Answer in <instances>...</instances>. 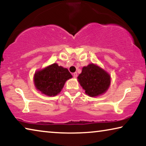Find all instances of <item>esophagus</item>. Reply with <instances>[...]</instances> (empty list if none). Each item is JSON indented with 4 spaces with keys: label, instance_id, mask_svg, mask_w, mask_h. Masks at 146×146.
<instances>
[{
    "label": "esophagus",
    "instance_id": "esophagus-1",
    "mask_svg": "<svg viewBox=\"0 0 146 146\" xmlns=\"http://www.w3.org/2000/svg\"><path fill=\"white\" fill-rule=\"evenodd\" d=\"M73 77H74V78H77V72H75V73H73Z\"/></svg>",
    "mask_w": 146,
    "mask_h": 146
}]
</instances>
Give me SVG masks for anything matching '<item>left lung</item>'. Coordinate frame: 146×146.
Listing matches in <instances>:
<instances>
[{"instance_id":"obj_1","label":"left lung","mask_w":146,"mask_h":146,"mask_svg":"<svg viewBox=\"0 0 146 146\" xmlns=\"http://www.w3.org/2000/svg\"><path fill=\"white\" fill-rule=\"evenodd\" d=\"M77 78L86 94L92 98L105 94L111 82L110 74L93 63L83 67Z\"/></svg>"}]
</instances>
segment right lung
<instances>
[{
    "instance_id": "obj_1",
    "label": "right lung",
    "mask_w": 146,
    "mask_h": 146,
    "mask_svg": "<svg viewBox=\"0 0 146 146\" xmlns=\"http://www.w3.org/2000/svg\"><path fill=\"white\" fill-rule=\"evenodd\" d=\"M68 69L54 63L38 70L34 75V83L38 91L47 96H55L62 91L65 83L72 78Z\"/></svg>"
}]
</instances>
